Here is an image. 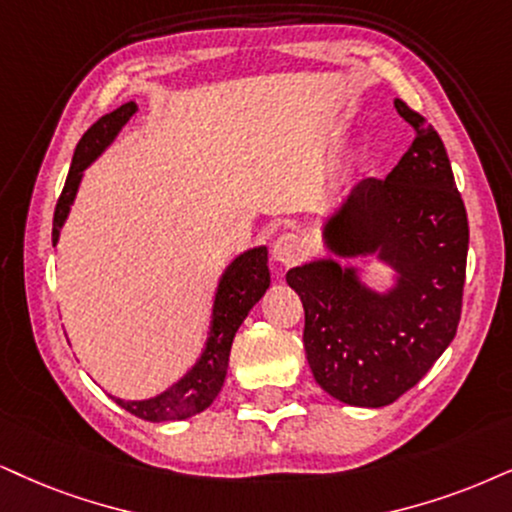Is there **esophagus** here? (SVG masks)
I'll return each mask as SVG.
<instances>
[{
  "mask_svg": "<svg viewBox=\"0 0 512 512\" xmlns=\"http://www.w3.org/2000/svg\"><path fill=\"white\" fill-rule=\"evenodd\" d=\"M302 255L304 245L295 234H281L271 245V260L281 264V267H293V264L302 260Z\"/></svg>",
  "mask_w": 512,
  "mask_h": 512,
  "instance_id": "34e87169",
  "label": "esophagus"
}]
</instances>
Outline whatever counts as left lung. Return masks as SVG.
<instances>
[{"mask_svg": "<svg viewBox=\"0 0 512 512\" xmlns=\"http://www.w3.org/2000/svg\"><path fill=\"white\" fill-rule=\"evenodd\" d=\"M413 144L383 181L361 179L321 222L326 257L293 267L314 380L342 404L380 409L409 392L454 340L468 260V217L449 155L404 101ZM391 269L385 287L354 261Z\"/></svg>", "mask_w": 512, "mask_h": 512, "instance_id": "1", "label": "left lung"}]
</instances>
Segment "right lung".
<instances>
[{
  "label": "right lung",
  "mask_w": 512,
  "mask_h": 512,
  "mask_svg": "<svg viewBox=\"0 0 512 512\" xmlns=\"http://www.w3.org/2000/svg\"><path fill=\"white\" fill-rule=\"evenodd\" d=\"M137 111V103L127 101L120 108H115L113 113L103 115L99 122H94L84 132V137L75 148L66 186H63V193L58 198L54 212V231H51L54 248L61 241L63 224L68 222L70 208H73L75 196L84 179V170L106 153V148L118 139L122 127L132 120V115ZM269 283L271 276L267 245H255V248H248L241 255H236L234 260L226 264L217 281L210 309L208 338H205V345L200 349L196 364L181 375L179 380H174L170 387L155 394V397L122 399L111 394V399H115V404L122 406L125 411L134 413L141 420H151V423L186 420L208 409L224 385L234 335L241 328L245 316L250 314V309L267 293Z\"/></svg>",
  "instance_id": "1"
}]
</instances>
